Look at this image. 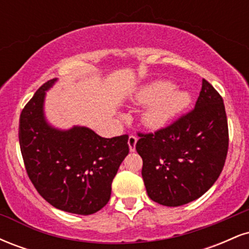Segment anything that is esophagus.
<instances>
[{
  "label": "esophagus",
  "mask_w": 249,
  "mask_h": 249,
  "mask_svg": "<svg viewBox=\"0 0 249 249\" xmlns=\"http://www.w3.org/2000/svg\"><path fill=\"white\" fill-rule=\"evenodd\" d=\"M128 147H130L131 152H134L136 150V144H137V137L136 136H130L128 137Z\"/></svg>",
  "instance_id": "esophagus-1"
}]
</instances>
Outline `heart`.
<instances>
[{
	"mask_svg": "<svg viewBox=\"0 0 249 249\" xmlns=\"http://www.w3.org/2000/svg\"><path fill=\"white\" fill-rule=\"evenodd\" d=\"M134 101L147 104L142 112V123L150 130L157 131L178 117L191 104L192 97L187 91L174 88L172 83L157 81L139 89Z\"/></svg>",
	"mask_w": 249,
	"mask_h": 249,
	"instance_id": "1",
	"label": "heart"
}]
</instances>
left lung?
I'll use <instances>...</instances> for the list:
<instances>
[{
	"mask_svg": "<svg viewBox=\"0 0 249 249\" xmlns=\"http://www.w3.org/2000/svg\"><path fill=\"white\" fill-rule=\"evenodd\" d=\"M136 150L151 200L177 207L200 198L213 186L228 151L222 97L202 79L196 107L154 133H139Z\"/></svg>",
	"mask_w": 249,
	"mask_h": 249,
	"instance_id": "1",
	"label": "left lung"
}]
</instances>
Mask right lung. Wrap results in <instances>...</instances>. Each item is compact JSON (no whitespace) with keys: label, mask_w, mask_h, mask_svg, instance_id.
<instances>
[{"label":"right lung","mask_w":249,"mask_h":249,"mask_svg":"<svg viewBox=\"0 0 249 249\" xmlns=\"http://www.w3.org/2000/svg\"><path fill=\"white\" fill-rule=\"evenodd\" d=\"M42 85L19 117L18 139L29 179L41 196L58 210L89 215L102 210L111 196V184L128 154L127 134L103 138L91 128L59 130L44 116Z\"/></svg>","instance_id":"add662e5"}]
</instances>
